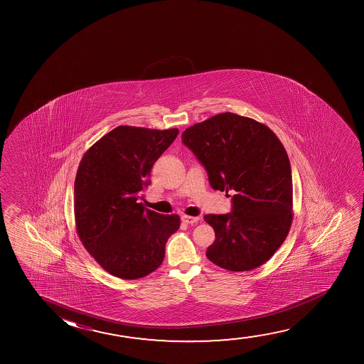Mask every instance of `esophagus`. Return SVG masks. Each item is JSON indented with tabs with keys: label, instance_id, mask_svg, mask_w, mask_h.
Returning a JSON list of instances; mask_svg holds the SVG:
<instances>
[{
	"label": "esophagus",
	"instance_id": "obj_1",
	"mask_svg": "<svg viewBox=\"0 0 364 364\" xmlns=\"http://www.w3.org/2000/svg\"><path fill=\"white\" fill-rule=\"evenodd\" d=\"M181 220L184 221L185 224H195V223H198L199 221V218L198 216H190V215H184Z\"/></svg>",
	"mask_w": 364,
	"mask_h": 364
}]
</instances>
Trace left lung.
<instances>
[{"label": "left lung", "mask_w": 364, "mask_h": 364, "mask_svg": "<svg viewBox=\"0 0 364 364\" xmlns=\"http://www.w3.org/2000/svg\"><path fill=\"white\" fill-rule=\"evenodd\" d=\"M181 140L208 170L213 189L234 191L231 214L205 215L215 230L208 259L234 272L267 262L294 219L291 165L277 135L257 120L226 112L191 125Z\"/></svg>", "instance_id": "1"}]
</instances>
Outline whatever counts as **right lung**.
Listing matches in <instances>:
<instances>
[{"mask_svg":"<svg viewBox=\"0 0 364 364\" xmlns=\"http://www.w3.org/2000/svg\"><path fill=\"white\" fill-rule=\"evenodd\" d=\"M179 129L119 125L85 151L75 181L77 234L90 256L115 277L141 279L158 269L179 215L145 209L140 191Z\"/></svg>","mask_w":364,"mask_h":364,"instance_id":"obj_1","label":"right lung"}]
</instances>
